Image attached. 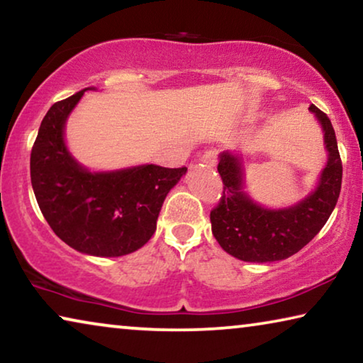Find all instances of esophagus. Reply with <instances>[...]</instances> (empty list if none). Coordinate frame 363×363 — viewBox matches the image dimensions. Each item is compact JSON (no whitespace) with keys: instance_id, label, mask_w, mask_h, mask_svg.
<instances>
[{"instance_id":"1","label":"esophagus","mask_w":363,"mask_h":363,"mask_svg":"<svg viewBox=\"0 0 363 363\" xmlns=\"http://www.w3.org/2000/svg\"><path fill=\"white\" fill-rule=\"evenodd\" d=\"M216 160H218L216 150H206L202 155V158H200V161H202V163H205L206 166H215L216 164Z\"/></svg>"}]
</instances>
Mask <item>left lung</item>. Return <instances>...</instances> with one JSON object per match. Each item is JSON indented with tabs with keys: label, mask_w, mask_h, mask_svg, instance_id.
Listing matches in <instances>:
<instances>
[{
	"label": "left lung",
	"mask_w": 363,
	"mask_h": 363,
	"mask_svg": "<svg viewBox=\"0 0 363 363\" xmlns=\"http://www.w3.org/2000/svg\"><path fill=\"white\" fill-rule=\"evenodd\" d=\"M325 132L328 163L318 186L291 208L268 210L255 203L244 187L240 160L229 152L220 155L218 172L223 179L220 202L210 211L211 233L224 250L239 260L278 262L297 254L325 226L337 203L342 182V161L331 121L310 105Z\"/></svg>",
	"instance_id": "left-lung-1"
}]
</instances>
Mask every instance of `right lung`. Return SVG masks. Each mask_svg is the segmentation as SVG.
Listing matches in <instances>:
<instances>
[{"instance_id": "obj_1", "label": "right lung", "mask_w": 363, "mask_h": 363, "mask_svg": "<svg viewBox=\"0 0 363 363\" xmlns=\"http://www.w3.org/2000/svg\"><path fill=\"white\" fill-rule=\"evenodd\" d=\"M85 90L45 114L30 153L33 194L50 228L69 247L95 257L128 255L150 240L166 195L187 168H82L66 148L65 123Z\"/></svg>"}]
</instances>
